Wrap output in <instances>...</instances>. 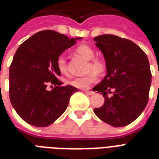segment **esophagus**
I'll use <instances>...</instances> for the list:
<instances>
[{
  "label": "esophagus",
  "instance_id": "34e87169",
  "mask_svg": "<svg viewBox=\"0 0 159 159\" xmlns=\"http://www.w3.org/2000/svg\"><path fill=\"white\" fill-rule=\"evenodd\" d=\"M85 93L88 95H92L94 94V92H92V91H85Z\"/></svg>",
  "mask_w": 159,
  "mask_h": 159
}]
</instances>
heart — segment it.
Instances as JSON below:
<instances>
[{
	"label": "heart",
	"mask_w": 159,
	"mask_h": 159,
	"mask_svg": "<svg viewBox=\"0 0 159 159\" xmlns=\"http://www.w3.org/2000/svg\"><path fill=\"white\" fill-rule=\"evenodd\" d=\"M75 52L85 59L90 60L88 70L92 71L88 75H87L86 76L74 78L70 82V84L71 86L75 87L76 88L86 89L91 84H93L97 80V73H95V71H96L97 72L99 73L102 72L104 70L105 65L102 60H99V59H94L95 55V51L90 46L87 45V44H80V46H78L75 49ZM57 65L60 72L63 73V74L67 73V62H66V60L64 56H60L57 58ZM92 70H93V71H92Z\"/></svg>",
	"instance_id": "heart-1"
}]
</instances>
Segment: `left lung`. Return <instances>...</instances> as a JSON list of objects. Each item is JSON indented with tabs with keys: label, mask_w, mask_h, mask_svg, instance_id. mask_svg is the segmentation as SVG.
<instances>
[{
	"label": "left lung",
	"mask_w": 159,
	"mask_h": 159,
	"mask_svg": "<svg viewBox=\"0 0 159 159\" xmlns=\"http://www.w3.org/2000/svg\"><path fill=\"white\" fill-rule=\"evenodd\" d=\"M106 62L107 75L93 88L104 103L95 108L97 117L115 127H124L141 115L148 102L151 72L147 55L131 40L111 34L94 38ZM113 90L109 98L107 93Z\"/></svg>",
	"instance_id": "8db88e82"
}]
</instances>
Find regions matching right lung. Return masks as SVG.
I'll use <instances>...</instances> for the list:
<instances>
[{
    "label": "right lung",
    "instance_id": "obj_1",
    "mask_svg": "<svg viewBox=\"0 0 159 159\" xmlns=\"http://www.w3.org/2000/svg\"><path fill=\"white\" fill-rule=\"evenodd\" d=\"M82 37L68 38L53 30L37 32L22 43L9 67V98L16 113L29 124L49 126L67 109L71 95L79 90L61 87L57 58ZM48 84L57 86L52 91Z\"/></svg>",
    "mask_w": 159,
    "mask_h": 159
}]
</instances>
